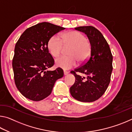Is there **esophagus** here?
<instances>
[{
	"mask_svg": "<svg viewBox=\"0 0 132 132\" xmlns=\"http://www.w3.org/2000/svg\"><path fill=\"white\" fill-rule=\"evenodd\" d=\"M68 74H69V71H66V70H64V75H67Z\"/></svg>",
	"mask_w": 132,
	"mask_h": 132,
	"instance_id": "obj_1",
	"label": "esophagus"
}]
</instances>
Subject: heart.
<instances>
[{
    "mask_svg": "<svg viewBox=\"0 0 132 132\" xmlns=\"http://www.w3.org/2000/svg\"><path fill=\"white\" fill-rule=\"evenodd\" d=\"M64 46H70L68 55L61 56L55 60L56 66L68 70L76 66L77 61L84 62L88 59L91 53V45L86 37L78 31H69L61 35L51 37L48 42V48L53 56L56 57L61 53Z\"/></svg>",
    "mask_w": 132,
    "mask_h": 132,
    "instance_id": "heart-1",
    "label": "heart"
}]
</instances>
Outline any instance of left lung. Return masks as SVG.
I'll list each match as a JSON object with an SVG mask.
<instances>
[{
  "label": "left lung",
  "instance_id": "1",
  "mask_svg": "<svg viewBox=\"0 0 132 132\" xmlns=\"http://www.w3.org/2000/svg\"><path fill=\"white\" fill-rule=\"evenodd\" d=\"M84 32L91 45L89 59L84 64L70 71L76 78L70 88L72 97L79 101H95L105 92L111 81L112 71V55L109 46L99 30L93 26H82L75 28ZM76 72L87 77L77 75Z\"/></svg>",
  "mask_w": 132,
  "mask_h": 132
}]
</instances>
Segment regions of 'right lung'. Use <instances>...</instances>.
Wrapping results in <instances>:
<instances>
[{"label": "right lung", "mask_w": 132, "mask_h": 132, "mask_svg": "<svg viewBox=\"0 0 132 132\" xmlns=\"http://www.w3.org/2000/svg\"><path fill=\"white\" fill-rule=\"evenodd\" d=\"M64 29L47 22L38 23L27 29L15 44L12 62L14 82L20 93L28 99L38 101L46 98L55 81L63 76L61 68L46 70L54 64L49 53V39Z\"/></svg>", "instance_id": "right-lung-1"}]
</instances>
